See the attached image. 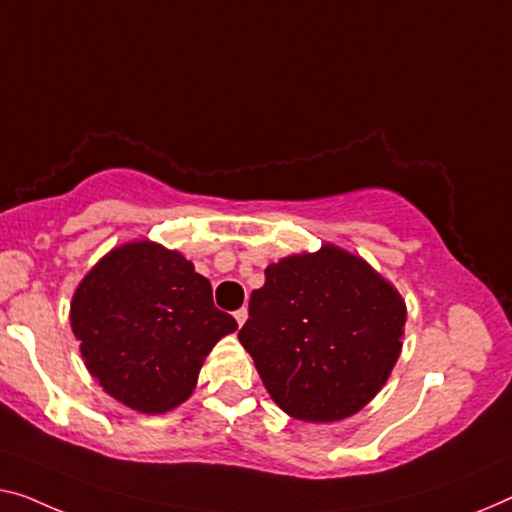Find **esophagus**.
<instances>
[{
    "instance_id": "esophagus-1",
    "label": "esophagus",
    "mask_w": 512,
    "mask_h": 512,
    "mask_svg": "<svg viewBox=\"0 0 512 512\" xmlns=\"http://www.w3.org/2000/svg\"><path fill=\"white\" fill-rule=\"evenodd\" d=\"M234 319H236V324L243 326V324H246V319H248V310H246V308L236 310V312H234Z\"/></svg>"
}]
</instances>
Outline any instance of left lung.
Wrapping results in <instances>:
<instances>
[{
  "mask_svg": "<svg viewBox=\"0 0 512 512\" xmlns=\"http://www.w3.org/2000/svg\"><path fill=\"white\" fill-rule=\"evenodd\" d=\"M239 340L271 400L292 418L335 423L384 388L407 305L361 255L324 243L266 266Z\"/></svg>",
  "mask_w": 512,
  "mask_h": 512,
  "instance_id": "left-lung-1",
  "label": "left lung"
}]
</instances>
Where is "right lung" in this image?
<instances>
[{
	"label": "right lung",
	"instance_id": "1",
	"mask_svg": "<svg viewBox=\"0 0 512 512\" xmlns=\"http://www.w3.org/2000/svg\"><path fill=\"white\" fill-rule=\"evenodd\" d=\"M71 329L98 386L156 416L193 395L204 358L239 326L213 305L211 282L190 259L137 239L112 248L80 280Z\"/></svg>",
	"mask_w": 512,
	"mask_h": 512
}]
</instances>
